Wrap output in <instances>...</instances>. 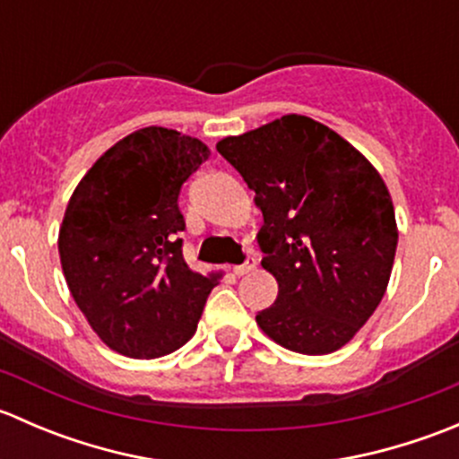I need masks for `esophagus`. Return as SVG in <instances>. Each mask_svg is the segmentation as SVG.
I'll return each mask as SVG.
<instances>
[{
    "label": "esophagus",
    "instance_id": "34e87169",
    "mask_svg": "<svg viewBox=\"0 0 459 459\" xmlns=\"http://www.w3.org/2000/svg\"><path fill=\"white\" fill-rule=\"evenodd\" d=\"M255 266H257V259L255 257H248L247 262L239 264V266H235L233 273H235V275H247V273L255 271Z\"/></svg>",
    "mask_w": 459,
    "mask_h": 459
}]
</instances>
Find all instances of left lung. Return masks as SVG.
I'll list each match as a JSON object with an SVG mask.
<instances>
[{"label": "left lung", "mask_w": 459, "mask_h": 459, "mask_svg": "<svg viewBox=\"0 0 459 459\" xmlns=\"http://www.w3.org/2000/svg\"><path fill=\"white\" fill-rule=\"evenodd\" d=\"M217 151L264 215L257 242L277 299L257 326L295 353L342 349L382 302L395 259L384 179L358 148L304 115L224 137Z\"/></svg>", "instance_id": "8db88e82"}]
</instances>
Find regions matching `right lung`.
Segmentation results:
<instances>
[{
	"instance_id": "1",
	"label": "right lung",
	"mask_w": 459,
	"mask_h": 459,
	"mask_svg": "<svg viewBox=\"0 0 459 459\" xmlns=\"http://www.w3.org/2000/svg\"><path fill=\"white\" fill-rule=\"evenodd\" d=\"M208 155L195 137L140 128L91 166L64 212L57 247L73 299L126 358H161L186 344L217 284L188 268L179 239V191Z\"/></svg>"
}]
</instances>
